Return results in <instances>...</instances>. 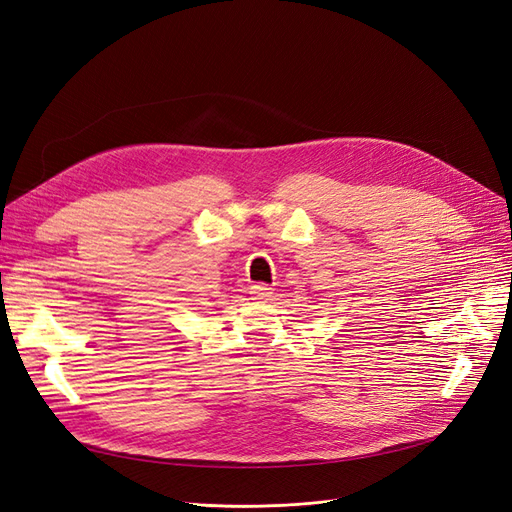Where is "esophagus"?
<instances>
[{"mask_svg":"<svg viewBox=\"0 0 512 512\" xmlns=\"http://www.w3.org/2000/svg\"><path fill=\"white\" fill-rule=\"evenodd\" d=\"M250 294L254 296V301H267V298L273 294V288L267 284H254L250 288Z\"/></svg>","mask_w":512,"mask_h":512,"instance_id":"esophagus-1","label":"esophagus"}]
</instances>
